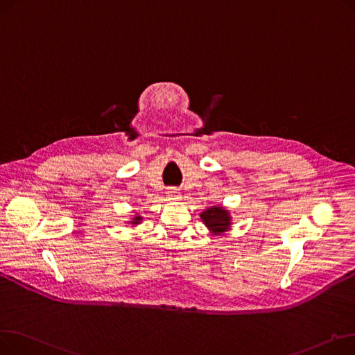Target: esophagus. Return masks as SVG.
<instances>
[{"label":"esophagus","mask_w":355,"mask_h":355,"mask_svg":"<svg viewBox=\"0 0 355 355\" xmlns=\"http://www.w3.org/2000/svg\"><path fill=\"white\" fill-rule=\"evenodd\" d=\"M166 197L170 200H180L181 198V194L177 189H168L166 190Z\"/></svg>","instance_id":"esophagus-1"}]
</instances>
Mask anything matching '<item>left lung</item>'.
I'll list each match as a JSON object with an SVG mask.
<instances>
[{
    "label": "left lung",
    "instance_id": "left-lung-1",
    "mask_svg": "<svg viewBox=\"0 0 355 355\" xmlns=\"http://www.w3.org/2000/svg\"><path fill=\"white\" fill-rule=\"evenodd\" d=\"M200 217L213 234H223L232 226V217L229 211L221 206H213L207 209L200 214Z\"/></svg>",
    "mask_w": 355,
    "mask_h": 355
}]
</instances>
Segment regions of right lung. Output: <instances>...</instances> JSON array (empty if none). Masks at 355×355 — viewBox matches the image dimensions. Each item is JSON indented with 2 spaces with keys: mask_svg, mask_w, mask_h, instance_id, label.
Returning <instances> with one entry per match:
<instances>
[{
  "mask_svg": "<svg viewBox=\"0 0 355 355\" xmlns=\"http://www.w3.org/2000/svg\"><path fill=\"white\" fill-rule=\"evenodd\" d=\"M141 220H142L141 216H135L132 220H130V225H139Z\"/></svg>",
  "mask_w": 355,
  "mask_h": 355,
  "instance_id": "right-lung-1",
  "label": "right lung"
}]
</instances>
